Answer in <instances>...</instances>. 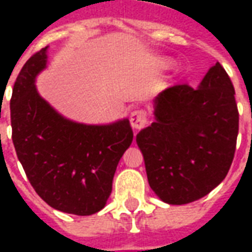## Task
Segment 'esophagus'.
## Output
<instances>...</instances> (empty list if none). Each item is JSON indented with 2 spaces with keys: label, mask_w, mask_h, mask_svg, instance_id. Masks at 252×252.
I'll list each match as a JSON object with an SVG mask.
<instances>
[{
  "label": "esophagus",
  "mask_w": 252,
  "mask_h": 252,
  "mask_svg": "<svg viewBox=\"0 0 252 252\" xmlns=\"http://www.w3.org/2000/svg\"><path fill=\"white\" fill-rule=\"evenodd\" d=\"M129 121L133 129H140L147 124V113L144 110H135L131 113Z\"/></svg>",
  "instance_id": "34e87169"
}]
</instances>
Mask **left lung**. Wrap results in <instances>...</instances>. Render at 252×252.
<instances>
[{
  "label": "left lung",
  "instance_id": "8db88e82",
  "mask_svg": "<svg viewBox=\"0 0 252 252\" xmlns=\"http://www.w3.org/2000/svg\"><path fill=\"white\" fill-rule=\"evenodd\" d=\"M154 115L136 135L148 184L170 205L200 200L221 184L235 155L239 113L231 79L217 62L198 88L159 93Z\"/></svg>",
  "mask_w": 252,
  "mask_h": 252
}]
</instances>
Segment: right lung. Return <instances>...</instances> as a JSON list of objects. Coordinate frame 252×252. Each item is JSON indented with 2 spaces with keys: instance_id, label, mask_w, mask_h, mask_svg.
I'll use <instances>...</instances> for the list:
<instances>
[{
  "instance_id": "1",
  "label": "right lung",
  "mask_w": 252,
  "mask_h": 252,
  "mask_svg": "<svg viewBox=\"0 0 252 252\" xmlns=\"http://www.w3.org/2000/svg\"><path fill=\"white\" fill-rule=\"evenodd\" d=\"M47 50L32 55L14 82L12 140L31 185L48 205L89 216L106 205L133 132L128 119L92 126L58 113L35 86L36 77L47 67Z\"/></svg>"
}]
</instances>
